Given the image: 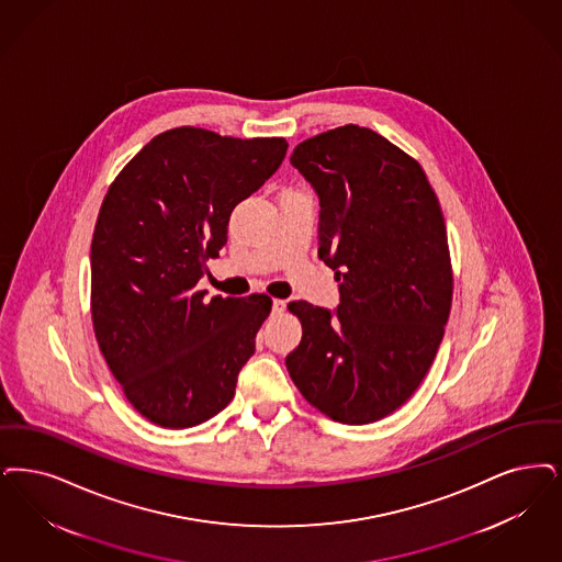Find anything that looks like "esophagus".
<instances>
[{
  "label": "esophagus",
  "instance_id": "obj_1",
  "mask_svg": "<svg viewBox=\"0 0 562 562\" xmlns=\"http://www.w3.org/2000/svg\"><path fill=\"white\" fill-rule=\"evenodd\" d=\"M284 307H286V301H282V299H273V303H271V312H273V314H282V312H284Z\"/></svg>",
  "mask_w": 562,
  "mask_h": 562
}]
</instances>
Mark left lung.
Returning a JSON list of instances; mask_svg holds the SVG:
<instances>
[{"mask_svg": "<svg viewBox=\"0 0 562 562\" xmlns=\"http://www.w3.org/2000/svg\"><path fill=\"white\" fill-rule=\"evenodd\" d=\"M291 162L319 196L317 257L340 282V305L289 303L303 337L286 368L328 418L376 423L414 395L446 333L453 271L441 204L416 158L360 125L301 142Z\"/></svg>", "mask_w": 562, "mask_h": 562, "instance_id": "8db88e82", "label": "left lung"}]
</instances>
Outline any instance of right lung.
Here are the masks:
<instances>
[{
    "instance_id": "obj_1",
    "label": "right lung",
    "mask_w": 562,
    "mask_h": 562,
    "mask_svg": "<svg viewBox=\"0 0 562 562\" xmlns=\"http://www.w3.org/2000/svg\"><path fill=\"white\" fill-rule=\"evenodd\" d=\"M284 137L201 127L155 135L109 186L91 238V324L123 395L146 420L196 427L232 402L271 312L268 294L204 301L234 206L280 167Z\"/></svg>"
}]
</instances>
